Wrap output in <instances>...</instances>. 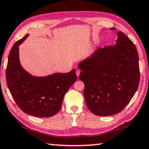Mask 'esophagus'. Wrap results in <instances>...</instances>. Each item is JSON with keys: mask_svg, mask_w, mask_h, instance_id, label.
I'll use <instances>...</instances> for the list:
<instances>
[{"mask_svg": "<svg viewBox=\"0 0 149 149\" xmlns=\"http://www.w3.org/2000/svg\"><path fill=\"white\" fill-rule=\"evenodd\" d=\"M80 72H81V71H80L79 70H77V71H76V74H77V77H79V75H80Z\"/></svg>", "mask_w": 149, "mask_h": 149, "instance_id": "34e87169", "label": "esophagus"}]
</instances>
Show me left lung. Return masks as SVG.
Returning a JSON list of instances; mask_svg holds the SVG:
<instances>
[{"label": "left lung", "instance_id": "obj_1", "mask_svg": "<svg viewBox=\"0 0 149 149\" xmlns=\"http://www.w3.org/2000/svg\"><path fill=\"white\" fill-rule=\"evenodd\" d=\"M115 30L116 28H110ZM115 46L99 48L79 64L84 97L93 113L108 116L121 111L139 87V54L133 42L118 31Z\"/></svg>", "mask_w": 149, "mask_h": 149}]
</instances>
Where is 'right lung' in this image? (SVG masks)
I'll return each mask as SVG.
<instances>
[{
	"label": "right lung",
	"mask_w": 149,
	"mask_h": 149,
	"mask_svg": "<svg viewBox=\"0 0 149 149\" xmlns=\"http://www.w3.org/2000/svg\"><path fill=\"white\" fill-rule=\"evenodd\" d=\"M28 36L17 41L10 49L6 70V83L13 98L25 113L51 117L60 111L64 95L77 81L76 70L46 77L29 74L21 66L19 54V46Z\"/></svg>",
	"instance_id": "obj_1"
}]
</instances>
